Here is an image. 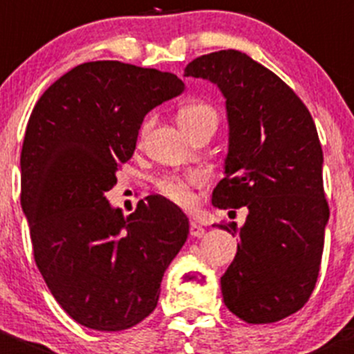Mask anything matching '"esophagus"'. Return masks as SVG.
<instances>
[{
    "label": "esophagus",
    "instance_id": "esophagus-1",
    "mask_svg": "<svg viewBox=\"0 0 354 354\" xmlns=\"http://www.w3.org/2000/svg\"><path fill=\"white\" fill-rule=\"evenodd\" d=\"M203 234H205V230L202 226H198L197 223H190V236L202 238Z\"/></svg>",
    "mask_w": 354,
    "mask_h": 354
}]
</instances>
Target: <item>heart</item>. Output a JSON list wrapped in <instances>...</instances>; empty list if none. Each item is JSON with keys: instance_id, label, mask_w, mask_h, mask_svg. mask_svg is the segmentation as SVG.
I'll use <instances>...</instances> for the list:
<instances>
[{"instance_id": "1", "label": "heart", "mask_w": 354, "mask_h": 354, "mask_svg": "<svg viewBox=\"0 0 354 354\" xmlns=\"http://www.w3.org/2000/svg\"><path fill=\"white\" fill-rule=\"evenodd\" d=\"M178 123L183 128L185 133H192L195 128L202 124H217V111L212 104L198 99L187 101L178 109ZM149 123L142 124V133L147 131ZM205 183V174L202 171H192L187 174H166L156 181V188L164 198L171 200L176 205L192 207L195 203V188Z\"/></svg>"}]
</instances>
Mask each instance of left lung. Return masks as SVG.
Returning <instances> with one entry per match:
<instances>
[{"label":"left lung","instance_id":"left-lung-1","mask_svg":"<svg viewBox=\"0 0 354 354\" xmlns=\"http://www.w3.org/2000/svg\"><path fill=\"white\" fill-rule=\"evenodd\" d=\"M185 75L226 97L230 152L212 205L248 209L240 230L217 224L240 238L221 277L224 305L246 324L279 322L308 301L322 262L329 203L317 127L288 84L236 49L200 56Z\"/></svg>","mask_w":354,"mask_h":354}]
</instances>
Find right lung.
I'll return each mask as SVG.
<instances>
[{
  "label": "right lung",
  "mask_w": 354,
  "mask_h": 354,
  "mask_svg": "<svg viewBox=\"0 0 354 354\" xmlns=\"http://www.w3.org/2000/svg\"><path fill=\"white\" fill-rule=\"evenodd\" d=\"M183 88L156 68L88 62L58 78L30 114L20 203L35 266L62 308L88 329L124 330L151 315L164 270L187 241V216L160 195L127 217L106 200L145 114Z\"/></svg>",
  "instance_id": "add662e5"
}]
</instances>
